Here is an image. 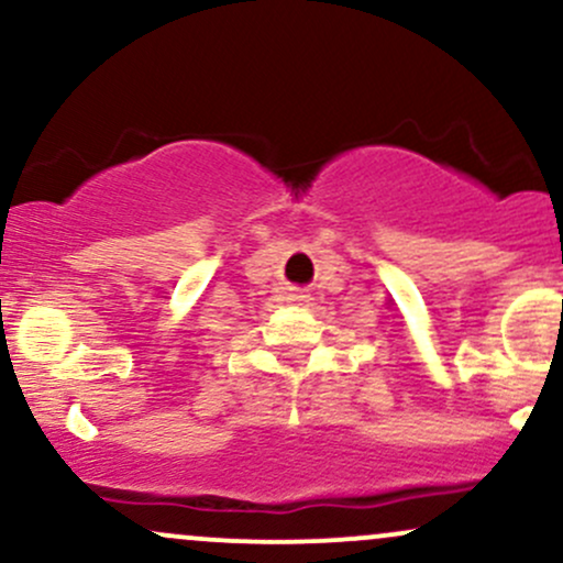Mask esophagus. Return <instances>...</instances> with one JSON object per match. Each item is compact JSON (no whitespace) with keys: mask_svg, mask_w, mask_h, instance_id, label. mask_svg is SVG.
<instances>
[{"mask_svg":"<svg viewBox=\"0 0 563 563\" xmlns=\"http://www.w3.org/2000/svg\"><path fill=\"white\" fill-rule=\"evenodd\" d=\"M290 301H307V296H303V294H290Z\"/></svg>","mask_w":563,"mask_h":563,"instance_id":"esophagus-1","label":"esophagus"}]
</instances>
